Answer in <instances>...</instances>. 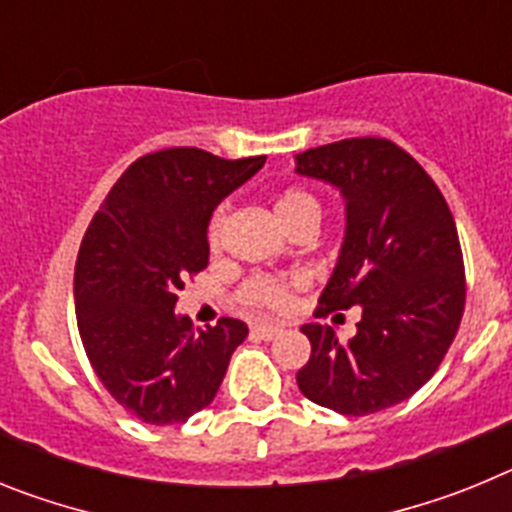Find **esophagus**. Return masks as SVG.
Instances as JSON below:
<instances>
[{
  "label": "esophagus",
  "instance_id": "esophagus-1",
  "mask_svg": "<svg viewBox=\"0 0 512 512\" xmlns=\"http://www.w3.org/2000/svg\"><path fill=\"white\" fill-rule=\"evenodd\" d=\"M251 336L261 338V341H274L277 336H282V328H277V325H253Z\"/></svg>",
  "mask_w": 512,
  "mask_h": 512
}]
</instances>
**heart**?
Listing matches in <instances>:
<instances>
[{
    "instance_id": "heart-1",
    "label": "heart",
    "mask_w": 512,
    "mask_h": 512,
    "mask_svg": "<svg viewBox=\"0 0 512 512\" xmlns=\"http://www.w3.org/2000/svg\"><path fill=\"white\" fill-rule=\"evenodd\" d=\"M274 210H277V217L287 230L302 220H318L320 223V202L305 189H287V192L279 194ZM225 220H228L225 207H217L210 217V225H207L210 248H217L223 241ZM238 300L251 310H284L289 305V284L274 277H251L238 289Z\"/></svg>"
}]
</instances>
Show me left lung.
<instances>
[{
  "instance_id": "left-lung-1",
  "label": "left lung",
  "mask_w": 512,
  "mask_h": 512,
  "mask_svg": "<svg viewBox=\"0 0 512 512\" xmlns=\"http://www.w3.org/2000/svg\"><path fill=\"white\" fill-rule=\"evenodd\" d=\"M297 174L341 189L346 235L320 315L361 307L356 336L307 323L297 387L341 415H372L418 392L464 315L467 282L454 215L423 166L387 138H346L297 153Z\"/></svg>"
}]
</instances>
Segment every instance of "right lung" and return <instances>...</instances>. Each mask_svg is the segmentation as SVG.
<instances>
[{"label": "right lung", "instance_id": "1", "mask_svg": "<svg viewBox=\"0 0 512 512\" xmlns=\"http://www.w3.org/2000/svg\"><path fill=\"white\" fill-rule=\"evenodd\" d=\"M200 148L140 156L92 217L74 271L76 323L104 390L151 425L184 423L215 400L243 320L194 330L176 315L184 279L210 261L212 210L264 166Z\"/></svg>", "mask_w": 512, "mask_h": 512}]
</instances>
